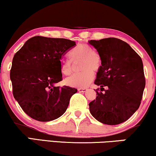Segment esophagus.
I'll use <instances>...</instances> for the list:
<instances>
[{
    "label": "esophagus",
    "instance_id": "obj_1",
    "mask_svg": "<svg viewBox=\"0 0 156 156\" xmlns=\"http://www.w3.org/2000/svg\"><path fill=\"white\" fill-rule=\"evenodd\" d=\"M78 90L80 93H83V92H86V90H87V89H86V88H78Z\"/></svg>",
    "mask_w": 156,
    "mask_h": 156
}]
</instances>
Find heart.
Returning a JSON list of instances; mask_svg holds the SVG:
<instances>
[{
  "label": "heart",
  "instance_id": "1",
  "mask_svg": "<svg viewBox=\"0 0 156 156\" xmlns=\"http://www.w3.org/2000/svg\"><path fill=\"white\" fill-rule=\"evenodd\" d=\"M70 60H62L60 63V72L64 76H69L73 71V62L80 61L79 70L65 80L66 84L75 88H83L94 79V73H97L101 67V60L97 53L94 52L88 44H79L69 52Z\"/></svg>",
  "mask_w": 156,
  "mask_h": 156
}]
</instances>
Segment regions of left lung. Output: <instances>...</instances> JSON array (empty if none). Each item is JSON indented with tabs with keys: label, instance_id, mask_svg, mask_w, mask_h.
I'll return each instance as SVG.
<instances>
[{
	"label": "left lung",
	"instance_id": "obj_1",
	"mask_svg": "<svg viewBox=\"0 0 156 156\" xmlns=\"http://www.w3.org/2000/svg\"><path fill=\"white\" fill-rule=\"evenodd\" d=\"M88 42L95 47L101 60L94 83L104 90H96V100L89 103L90 112L101 123L119 125L127 121L140 105L145 86L143 61L127 42L119 39L109 37Z\"/></svg>",
	"mask_w": 156,
	"mask_h": 156
}]
</instances>
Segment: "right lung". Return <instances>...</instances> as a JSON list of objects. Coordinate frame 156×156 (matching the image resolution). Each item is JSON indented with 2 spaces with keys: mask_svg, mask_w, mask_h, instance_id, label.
I'll list each match as a JSON object with an SVG mask.
<instances>
[{
  "mask_svg": "<svg viewBox=\"0 0 156 156\" xmlns=\"http://www.w3.org/2000/svg\"><path fill=\"white\" fill-rule=\"evenodd\" d=\"M76 46L62 38L31 37L14 55L10 78L13 97L27 115L39 122L58 119L66 112L76 88L56 86L62 80V57Z\"/></svg>",
  "mask_w": 156,
  "mask_h": 156,
  "instance_id": "add662e5",
  "label": "right lung"
}]
</instances>
